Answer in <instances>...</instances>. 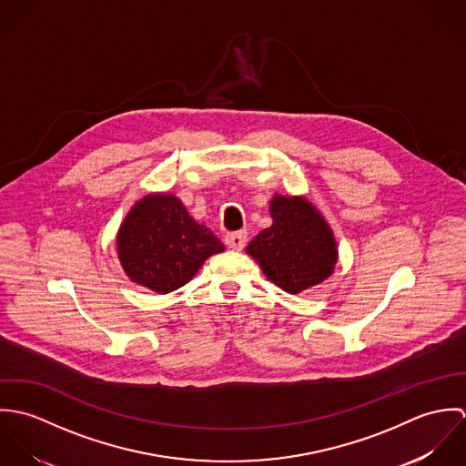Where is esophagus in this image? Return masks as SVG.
Returning <instances> with one entry per match:
<instances>
[{
	"label": "esophagus",
	"instance_id": "34e87169",
	"mask_svg": "<svg viewBox=\"0 0 466 466\" xmlns=\"http://www.w3.org/2000/svg\"><path fill=\"white\" fill-rule=\"evenodd\" d=\"M226 246L233 251H242L246 242H248V233L246 231H235V233H228L224 238Z\"/></svg>",
	"mask_w": 466,
	"mask_h": 466
}]
</instances>
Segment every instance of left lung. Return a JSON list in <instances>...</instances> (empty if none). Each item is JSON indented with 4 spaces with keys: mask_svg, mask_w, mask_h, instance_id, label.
I'll use <instances>...</instances> for the list:
<instances>
[{
    "mask_svg": "<svg viewBox=\"0 0 466 466\" xmlns=\"http://www.w3.org/2000/svg\"><path fill=\"white\" fill-rule=\"evenodd\" d=\"M272 226L248 246L267 279L290 294L325 281L337 264V244L325 217L305 198L274 196Z\"/></svg>",
    "mask_w": 466,
    "mask_h": 466,
    "instance_id": "8db88e82",
    "label": "left lung"
}]
</instances>
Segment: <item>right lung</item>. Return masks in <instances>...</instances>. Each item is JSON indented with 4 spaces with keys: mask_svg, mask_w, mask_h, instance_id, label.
Listing matches in <instances>:
<instances>
[{
    "mask_svg": "<svg viewBox=\"0 0 466 466\" xmlns=\"http://www.w3.org/2000/svg\"><path fill=\"white\" fill-rule=\"evenodd\" d=\"M118 258L134 283L167 294L188 283L222 242L198 224L170 194H150L137 200L122 222Z\"/></svg>",
    "mask_w": 466,
    "mask_h": 466,
    "instance_id": "add662e5",
    "label": "right lung"
}]
</instances>
